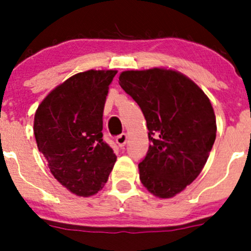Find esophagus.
Segmentation results:
<instances>
[{"mask_svg": "<svg viewBox=\"0 0 251 251\" xmlns=\"http://www.w3.org/2000/svg\"><path fill=\"white\" fill-rule=\"evenodd\" d=\"M126 142H127V135H126V133H121L120 136L116 137V143H118V146L120 147V148H124V147H125Z\"/></svg>", "mask_w": 251, "mask_h": 251, "instance_id": "esophagus-1", "label": "esophagus"}]
</instances>
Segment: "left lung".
<instances>
[{
    "label": "left lung",
    "instance_id": "8db88e82",
    "mask_svg": "<svg viewBox=\"0 0 251 251\" xmlns=\"http://www.w3.org/2000/svg\"><path fill=\"white\" fill-rule=\"evenodd\" d=\"M119 83L140 105L149 131L151 144L138 164L142 184L159 198H171L198 177L209 158L216 138L211 103L175 70H128Z\"/></svg>",
    "mask_w": 251,
    "mask_h": 251
}]
</instances>
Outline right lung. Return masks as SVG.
<instances>
[{"label":"right lung","instance_id":"1","mask_svg":"<svg viewBox=\"0 0 251 251\" xmlns=\"http://www.w3.org/2000/svg\"><path fill=\"white\" fill-rule=\"evenodd\" d=\"M115 70H87L55 87L35 114L37 148L58 182L78 197L103 188L116 161L103 141V110Z\"/></svg>","mask_w":251,"mask_h":251}]
</instances>
